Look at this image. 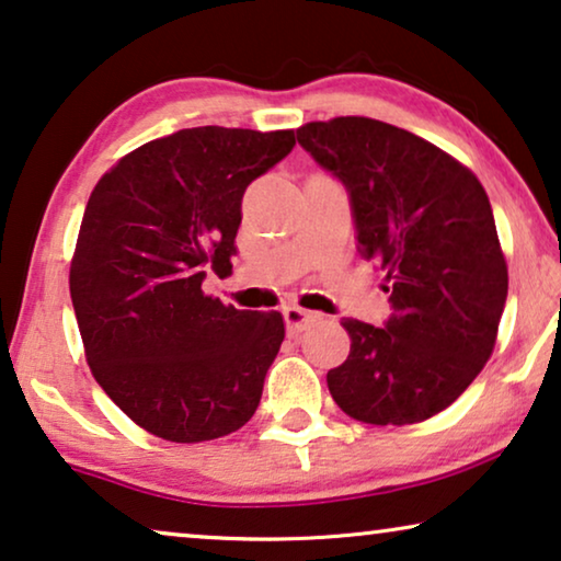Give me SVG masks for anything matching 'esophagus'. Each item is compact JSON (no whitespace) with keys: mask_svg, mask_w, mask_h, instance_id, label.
I'll return each instance as SVG.
<instances>
[{"mask_svg":"<svg viewBox=\"0 0 561 561\" xmlns=\"http://www.w3.org/2000/svg\"><path fill=\"white\" fill-rule=\"evenodd\" d=\"M283 319H286L288 334H300V331L308 329L316 321V313L306 311V308L300 306H288L283 308Z\"/></svg>","mask_w":561,"mask_h":561,"instance_id":"34e87169","label":"esophagus"}]
</instances>
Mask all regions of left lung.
<instances>
[{
	"mask_svg": "<svg viewBox=\"0 0 561 561\" xmlns=\"http://www.w3.org/2000/svg\"><path fill=\"white\" fill-rule=\"evenodd\" d=\"M298 144L344 184L356 250L387 273L381 327L344 319L352 352L327 375L348 417L412 425L443 412L489 362L508 271L489 194L435 144L364 116L300 126Z\"/></svg>",
	"mask_w": 561,
	"mask_h": 561,
	"instance_id": "left-lung-1",
	"label": "left lung"
}]
</instances>
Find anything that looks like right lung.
I'll return each instance as SVG.
<instances>
[{
	"instance_id": "right-lung-1",
	"label": "right lung",
	"mask_w": 561,
	"mask_h": 561,
	"mask_svg": "<svg viewBox=\"0 0 561 561\" xmlns=\"http://www.w3.org/2000/svg\"><path fill=\"white\" fill-rule=\"evenodd\" d=\"M294 146V131L182 128L126 153L88 199L70 263L85 359L151 435L215 440L255 415L286 323L202 283L232 273L242 194Z\"/></svg>"
}]
</instances>
